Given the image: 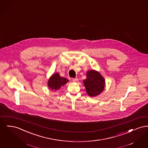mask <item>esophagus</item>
Returning a JSON list of instances; mask_svg holds the SVG:
<instances>
[{
  "mask_svg": "<svg viewBox=\"0 0 148 148\" xmlns=\"http://www.w3.org/2000/svg\"><path fill=\"white\" fill-rule=\"evenodd\" d=\"M73 80V82L76 83V82H77L78 81V79L77 78H74L73 79V80Z\"/></svg>",
  "mask_w": 148,
  "mask_h": 148,
  "instance_id": "34e87169",
  "label": "esophagus"
}]
</instances>
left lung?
<instances>
[{"instance_id": "left-lung-1", "label": "left lung", "mask_w": 148, "mask_h": 148, "mask_svg": "<svg viewBox=\"0 0 148 148\" xmlns=\"http://www.w3.org/2000/svg\"><path fill=\"white\" fill-rule=\"evenodd\" d=\"M86 77V79L83 80V84L88 95L95 97L100 95L103 91L106 86L104 78L95 70H88Z\"/></svg>"}]
</instances>
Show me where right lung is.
<instances>
[{
    "mask_svg": "<svg viewBox=\"0 0 148 148\" xmlns=\"http://www.w3.org/2000/svg\"><path fill=\"white\" fill-rule=\"evenodd\" d=\"M68 82L69 80L67 79L61 77L58 73H55L49 79L47 86L51 90L56 91Z\"/></svg>",
    "mask_w": 148,
    "mask_h": 148,
    "instance_id": "obj_1",
    "label": "right lung"
}]
</instances>
